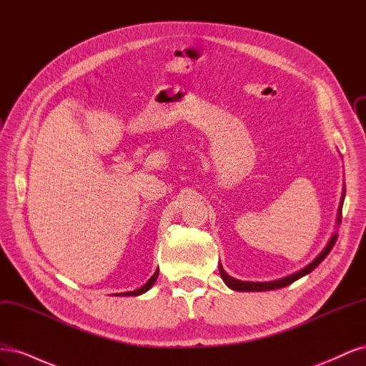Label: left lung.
<instances>
[{"mask_svg": "<svg viewBox=\"0 0 366 366\" xmlns=\"http://www.w3.org/2000/svg\"><path fill=\"white\" fill-rule=\"evenodd\" d=\"M340 218H342V209H339V218H337L339 223H340ZM336 241H337V235H333V238H331L330 242H328V246L324 249V252L320 253L319 257H317L312 264H308L305 269L299 270L297 273H293V274H290V276H287V278H282V280H278V281H272V282H249V281H239V280H235V278H232V276H229V274L224 272V269L219 265L221 278H223V281L226 282V285L229 287V289L237 290V292H267V290L282 289V287L290 285V284L295 282L296 280L302 278V276H305L307 273L313 272V270L317 267V265L327 258V254L331 252V249H333V246L336 244Z\"/></svg>", "mask_w": 366, "mask_h": 366, "instance_id": "obj_1", "label": "left lung"}]
</instances>
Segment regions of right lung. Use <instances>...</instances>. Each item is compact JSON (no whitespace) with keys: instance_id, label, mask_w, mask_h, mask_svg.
Masks as SVG:
<instances>
[{"instance_id":"add662e5","label":"right lung","mask_w":366,"mask_h":366,"mask_svg":"<svg viewBox=\"0 0 366 366\" xmlns=\"http://www.w3.org/2000/svg\"><path fill=\"white\" fill-rule=\"evenodd\" d=\"M157 276H159V272H156L154 273L151 278H149V281L143 285V287H140L139 290H134V292H128V293H119V296H139V295H142V293H145L147 290H149L151 287H152V284L156 282V280H157Z\"/></svg>"}]
</instances>
